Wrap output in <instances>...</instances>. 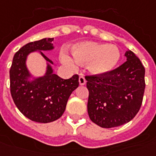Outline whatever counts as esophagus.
Instances as JSON below:
<instances>
[{"label": "esophagus", "instance_id": "esophagus-1", "mask_svg": "<svg viewBox=\"0 0 156 156\" xmlns=\"http://www.w3.org/2000/svg\"><path fill=\"white\" fill-rule=\"evenodd\" d=\"M79 83L80 86H84L86 83V78L84 77V76H80L79 77Z\"/></svg>", "mask_w": 156, "mask_h": 156}]
</instances>
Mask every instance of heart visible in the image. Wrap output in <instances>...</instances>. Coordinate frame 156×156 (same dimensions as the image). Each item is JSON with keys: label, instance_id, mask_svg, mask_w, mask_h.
I'll return each mask as SVG.
<instances>
[{"label": "heart", "instance_id": "1", "mask_svg": "<svg viewBox=\"0 0 156 156\" xmlns=\"http://www.w3.org/2000/svg\"><path fill=\"white\" fill-rule=\"evenodd\" d=\"M75 60L80 64H88L90 71L95 75H104L115 68L120 61V54L115 45L98 42H80L72 47ZM62 61L69 66L74 62L70 56L64 55Z\"/></svg>", "mask_w": 156, "mask_h": 156}]
</instances>
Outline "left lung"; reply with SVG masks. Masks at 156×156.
Masks as SVG:
<instances>
[{
    "instance_id": "left-lung-1",
    "label": "left lung",
    "mask_w": 156,
    "mask_h": 156,
    "mask_svg": "<svg viewBox=\"0 0 156 156\" xmlns=\"http://www.w3.org/2000/svg\"><path fill=\"white\" fill-rule=\"evenodd\" d=\"M126 61L104 75L86 76L87 111L92 122L102 128L128 123L140 109L145 92V67L134 52Z\"/></svg>"
}]
</instances>
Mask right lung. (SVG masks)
<instances>
[{
  "mask_svg": "<svg viewBox=\"0 0 156 156\" xmlns=\"http://www.w3.org/2000/svg\"><path fill=\"white\" fill-rule=\"evenodd\" d=\"M54 38L30 42L15 54L10 70V88L14 103L26 117L38 123H49L56 120L63 115L68 99L79 86V76L74 75L64 80L53 73L47 56L41 51L54 49ZM40 50L48 61L45 76L29 81L31 75L27 69V55L31 52Z\"/></svg>",
  "mask_w": 156,
  "mask_h": 156,
  "instance_id": "1",
  "label": "right lung"
}]
</instances>
